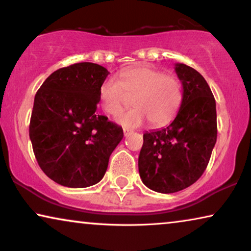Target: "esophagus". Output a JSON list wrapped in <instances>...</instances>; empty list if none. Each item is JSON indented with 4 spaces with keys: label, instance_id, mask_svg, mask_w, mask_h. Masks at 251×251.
<instances>
[{
    "label": "esophagus",
    "instance_id": "esophagus-1",
    "mask_svg": "<svg viewBox=\"0 0 251 251\" xmlns=\"http://www.w3.org/2000/svg\"><path fill=\"white\" fill-rule=\"evenodd\" d=\"M130 133H131V130H130V129H126V128L123 129V135H125V137L129 136Z\"/></svg>",
    "mask_w": 251,
    "mask_h": 251
}]
</instances>
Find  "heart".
<instances>
[{
	"instance_id": "1",
	"label": "heart",
	"mask_w": 251,
	"mask_h": 251,
	"mask_svg": "<svg viewBox=\"0 0 251 251\" xmlns=\"http://www.w3.org/2000/svg\"><path fill=\"white\" fill-rule=\"evenodd\" d=\"M132 97L134 108L116 119L125 128H137L149 120L160 126L169 123L183 100V87L175 75L164 74L151 66L126 68L119 73L118 81L106 78L98 90L101 108L108 115L116 116Z\"/></svg>"
}]
</instances>
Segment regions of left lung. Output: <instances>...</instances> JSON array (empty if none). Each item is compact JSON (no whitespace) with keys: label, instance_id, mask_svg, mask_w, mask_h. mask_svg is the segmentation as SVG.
Here are the masks:
<instances>
[{"label":"left lung","instance_id":"obj_1","mask_svg":"<svg viewBox=\"0 0 251 251\" xmlns=\"http://www.w3.org/2000/svg\"><path fill=\"white\" fill-rule=\"evenodd\" d=\"M183 84V100L167 128L144 133L138 157L143 183L159 193H175L191 186L204 173L217 140L214 95L194 68L176 64Z\"/></svg>","mask_w":251,"mask_h":251}]
</instances>
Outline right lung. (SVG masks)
<instances>
[{"label": "right lung", "instance_id": "right-lung-1", "mask_svg": "<svg viewBox=\"0 0 251 251\" xmlns=\"http://www.w3.org/2000/svg\"><path fill=\"white\" fill-rule=\"evenodd\" d=\"M109 72L77 63L53 72L34 99L29 138L37 163L50 179L66 187L101 180L123 130L96 113L98 90Z\"/></svg>", "mask_w": 251, "mask_h": 251}]
</instances>
